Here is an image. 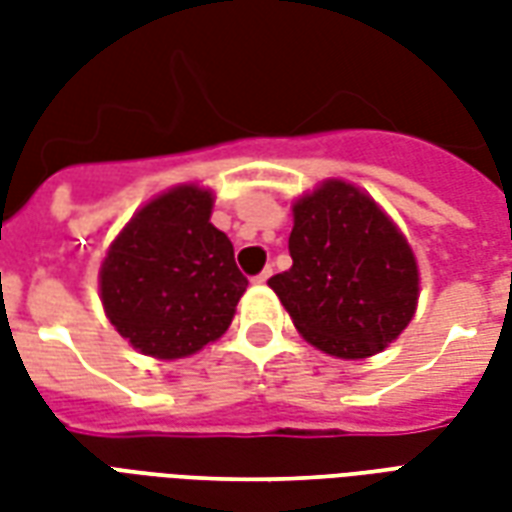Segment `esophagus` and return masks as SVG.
I'll list each match as a JSON object with an SVG mask.
<instances>
[{
	"label": "esophagus",
	"instance_id": "34e87169",
	"mask_svg": "<svg viewBox=\"0 0 512 512\" xmlns=\"http://www.w3.org/2000/svg\"><path fill=\"white\" fill-rule=\"evenodd\" d=\"M271 274H274V268L266 266V268H263V271H260V274H257V277H252V282H257V285H263V282H268V277H271Z\"/></svg>",
	"mask_w": 512,
	"mask_h": 512
}]
</instances>
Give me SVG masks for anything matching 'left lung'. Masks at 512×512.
Returning <instances> with one entry per match:
<instances>
[{"instance_id":"8db88e82","label":"left lung","mask_w":512,"mask_h":512,"mask_svg":"<svg viewBox=\"0 0 512 512\" xmlns=\"http://www.w3.org/2000/svg\"><path fill=\"white\" fill-rule=\"evenodd\" d=\"M293 266L268 279L304 340L365 359L395 340L417 310V260L376 202L343 180L293 205Z\"/></svg>"}]
</instances>
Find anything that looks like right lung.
<instances>
[{
  "label": "right lung",
  "instance_id": "add662e5",
  "mask_svg": "<svg viewBox=\"0 0 512 512\" xmlns=\"http://www.w3.org/2000/svg\"><path fill=\"white\" fill-rule=\"evenodd\" d=\"M213 194L178 186L147 202L109 246L101 301L128 343L180 359L227 332L249 279L230 238L211 224Z\"/></svg>",
  "mask_w": 512,
  "mask_h": 512
}]
</instances>
